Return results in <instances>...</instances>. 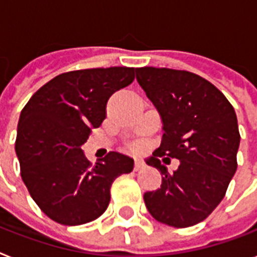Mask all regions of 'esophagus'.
<instances>
[{
	"label": "esophagus",
	"instance_id": "1",
	"mask_svg": "<svg viewBox=\"0 0 257 257\" xmlns=\"http://www.w3.org/2000/svg\"><path fill=\"white\" fill-rule=\"evenodd\" d=\"M144 168V161L141 160V158L136 157L135 158V170L137 172V170H140V169Z\"/></svg>",
	"mask_w": 257,
	"mask_h": 257
}]
</instances>
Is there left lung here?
<instances>
[{"label": "left lung", "instance_id": "8db88e82", "mask_svg": "<svg viewBox=\"0 0 257 257\" xmlns=\"http://www.w3.org/2000/svg\"><path fill=\"white\" fill-rule=\"evenodd\" d=\"M136 78L162 120L161 145L147 164L162 185L144 194L156 220L185 228L202 222L226 195L240 144L235 109L215 85L189 71L141 67ZM180 160L169 173L158 157Z\"/></svg>", "mask_w": 257, "mask_h": 257}]
</instances>
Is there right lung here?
Wrapping results in <instances>:
<instances>
[{
	"mask_svg": "<svg viewBox=\"0 0 257 257\" xmlns=\"http://www.w3.org/2000/svg\"><path fill=\"white\" fill-rule=\"evenodd\" d=\"M133 67L64 72L37 91L21 112L16 153L31 198L54 222L79 226L99 218L110 186L135 161L109 152L92 165L81 147L107 116L112 93L135 80Z\"/></svg>",
	"mask_w": 257,
	"mask_h": 257,
	"instance_id": "obj_1",
	"label": "right lung"
}]
</instances>
